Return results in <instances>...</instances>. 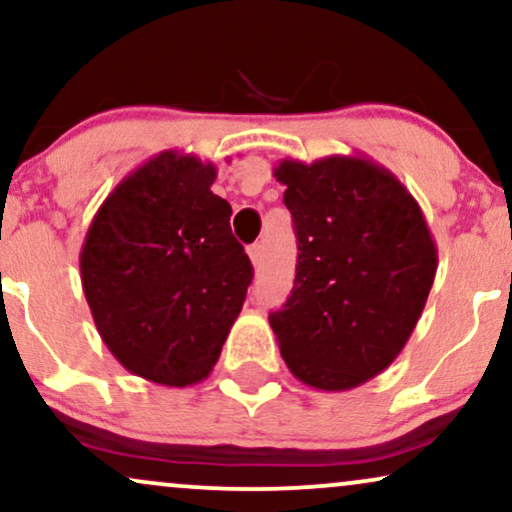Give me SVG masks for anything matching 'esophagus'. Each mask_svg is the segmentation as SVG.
<instances>
[{
    "label": "esophagus",
    "instance_id": "1",
    "mask_svg": "<svg viewBox=\"0 0 512 512\" xmlns=\"http://www.w3.org/2000/svg\"><path fill=\"white\" fill-rule=\"evenodd\" d=\"M248 255H250L252 267H260V264H262V245H260V243L250 245V248H248Z\"/></svg>",
    "mask_w": 512,
    "mask_h": 512
}]
</instances>
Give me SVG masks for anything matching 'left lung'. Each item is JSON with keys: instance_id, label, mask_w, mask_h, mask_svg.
I'll use <instances>...</instances> for the list:
<instances>
[{"instance_id": "obj_1", "label": "left lung", "mask_w": 512, "mask_h": 512, "mask_svg": "<svg viewBox=\"0 0 512 512\" xmlns=\"http://www.w3.org/2000/svg\"><path fill=\"white\" fill-rule=\"evenodd\" d=\"M274 177L300 250L293 293L269 316L281 357L314 390H352L409 342L435 283V238L416 198L366 155L286 158Z\"/></svg>"}]
</instances>
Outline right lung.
<instances>
[{
  "mask_svg": "<svg viewBox=\"0 0 512 512\" xmlns=\"http://www.w3.org/2000/svg\"><path fill=\"white\" fill-rule=\"evenodd\" d=\"M217 167L163 151L108 193L80 250L96 331L129 373L167 387L205 380L241 314L252 267L231 234Z\"/></svg>",
  "mask_w": 512,
  "mask_h": 512,
  "instance_id": "right-lung-1",
  "label": "right lung"
}]
</instances>
